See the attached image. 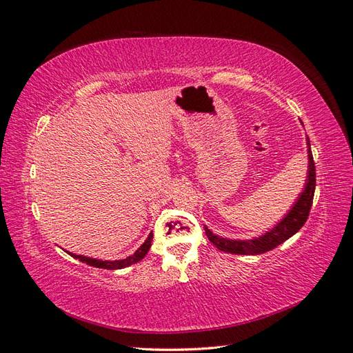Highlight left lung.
I'll return each mask as SVG.
<instances>
[{
	"instance_id": "left-lung-1",
	"label": "left lung",
	"mask_w": 353,
	"mask_h": 353,
	"mask_svg": "<svg viewBox=\"0 0 353 353\" xmlns=\"http://www.w3.org/2000/svg\"><path fill=\"white\" fill-rule=\"evenodd\" d=\"M303 124V123H301ZM306 148H307V173L303 189L299 194L294 204L283 216V219L278 220L276 223L270 229L265 230L263 234L250 238V239H234V238H225L214 234L213 230L208 229L207 225H204L205 235L208 239L216 245L219 250L225 251V253L230 254H243V256H257L261 253H266L272 248L283 244L284 241L297 234L300 228L305 225L307 220L309 211L312 207V201H314V192H315V164L314 157H312L310 150V142L309 137L306 136Z\"/></svg>"
}]
</instances>
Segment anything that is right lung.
<instances>
[{
    "mask_svg": "<svg viewBox=\"0 0 353 353\" xmlns=\"http://www.w3.org/2000/svg\"><path fill=\"white\" fill-rule=\"evenodd\" d=\"M152 238L154 234L150 232L148 235V238L145 239V243L140 245L133 254H130L125 259H119V260H102V259H94V257H88V256H83V254H75V253H70V251H66L69 256H72L74 259H78L79 261H83V263H87L90 266H94V268H100V269H110V270H115V269H123V268H128L137 261L142 260L150 248V243H152Z\"/></svg>",
    "mask_w": 353,
    "mask_h": 353,
    "instance_id": "right-lung-1",
    "label": "right lung"
}]
</instances>
